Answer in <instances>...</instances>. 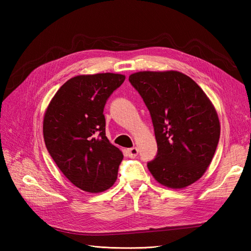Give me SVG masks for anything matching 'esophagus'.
Listing matches in <instances>:
<instances>
[{
  "mask_svg": "<svg viewBox=\"0 0 251 251\" xmlns=\"http://www.w3.org/2000/svg\"><path fill=\"white\" fill-rule=\"evenodd\" d=\"M138 149L137 148H131V149H128L127 150V153H128V156L131 157V158H135L137 155H138Z\"/></svg>",
  "mask_w": 251,
  "mask_h": 251,
  "instance_id": "esophagus-1",
  "label": "esophagus"
}]
</instances>
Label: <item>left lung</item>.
<instances>
[{"label": "left lung", "instance_id": "left-lung-1", "mask_svg": "<svg viewBox=\"0 0 251 251\" xmlns=\"http://www.w3.org/2000/svg\"><path fill=\"white\" fill-rule=\"evenodd\" d=\"M150 111L157 154L148 168L158 183L183 189L205 174L220 138L214 104L193 79L178 71L129 75Z\"/></svg>", "mask_w": 251, "mask_h": 251}]
</instances>
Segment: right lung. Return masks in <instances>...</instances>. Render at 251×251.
<instances>
[{
  "instance_id": "1",
  "label": "right lung",
  "mask_w": 251,
  "mask_h": 251,
  "mask_svg": "<svg viewBox=\"0 0 251 251\" xmlns=\"http://www.w3.org/2000/svg\"><path fill=\"white\" fill-rule=\"evenodd\" d=\"M125 75H77L58 89L47 106L43 135L56 165L76 188L89 193L110 189L117 178L123 153L105 136L106 100Z\"/></svg>"
}]
</instances>
